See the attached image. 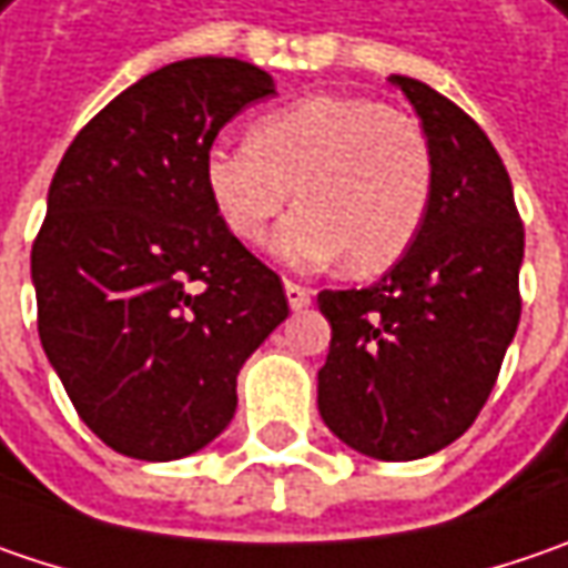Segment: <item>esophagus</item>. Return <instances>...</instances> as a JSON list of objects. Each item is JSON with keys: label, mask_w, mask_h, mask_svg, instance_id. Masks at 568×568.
Masks as SVG:
<instances>
[{"label": "esophagus", "mask_w": 568, "mask_h": 568, "mask_svg": "<svg viewBox=\"0 0 568 568\" xmlns=\"http://www.w3.org/2000/svg\"><path fill=\"white\" fill-rule=\"evenodd\" d=\"M285 298H288V305L295 311L308 308L311 298H314V292H311L308 285L295 283V280H285Z\"/></svg>", "instance_id": "34e87169"}]
</instances>
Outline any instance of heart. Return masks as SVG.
Wrapping results in <instances>:
<instances>
[{"label":"heart","instance_id":"b5f03b06","mask_svg":"<svg viewBox=\"0 0 568 568\" xmlns=\"http://www.w3.org/2000/svg\"><path fill=\"white\" fill-rule=\"evenodd\" d=\"M251 142H212L203 184L225 229L257 244L273 219L280 257L378 276L407 257L426 225L435 161L423 126L362 94H308L251 123Z\"/></svg>","mask_w":568,"mask_h":568}]
</instances>
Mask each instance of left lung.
<instances>
[{"label":"left lung","instance_id":"obj_1","mask_svg":"<svg viewBox=\"0 0 568 568\" xmlns=\"http://www.w3.org/2000/svg\"><path fill=\"white\" fill-rule=\"evenodd\" d=\"M435 161L426 225L368 288H324L331 353L317 407L378 460L435 455L474 426L518 331L525 225L499 152L474 116L426 82L390 75Z\"/></svg>","mask_w":568,"mask_h":568}]
</instances>
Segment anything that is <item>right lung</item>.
<instances>
[{
	"label": "right lung",
	"instance_id": "1",
	"mask_svg": "<svg viewBox=\"0 0 568 568\" xmlns=\"http://www.w3.org/2000/svg\"><path fill=\"white\" fill-rule=\"evenodd\" d=\"M254 62L161 65L65 149L31 247L38 333L62 387L113 452L174 460L232 423L244 358L288 317L283 280L212 206L203 155L251 101Z\"/></svg>",
	"mask_w": 568,
	"mask_h": 568
}]
</instances>
